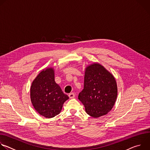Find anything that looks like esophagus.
Listing matches in <instances>:
<instances>
[{"label": "esophagus", "mask_w": 150, "mask_h": 150, "mask_svg": "<svg viewBox=\"0 0 150 150\" xmlns=\"http://www.w3.org/2000/svg\"><path fill=\"white\" fill-rule=\"evenodd\" d=\"M75 94L73 93H71L70 94H69V97L70 98H74L75 97Z\"/></svg>", "instance_id": "1"}]
</instances>
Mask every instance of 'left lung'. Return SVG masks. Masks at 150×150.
Segmentation results:
<instances>
[{"instance_id":"obj_1","label":"left lung","mask_w":150,"mask_h":150,"mask_svg":"<svg viewBox=\"0 0 150 150\" xmlns=\"http://www.w3.org/2000/svg\"><path fill=\"white\" fill-rule=\"evenodd\" d=\"M117 95L113 75L100 64L94 63L85 69L83 89L78 99L85 112L93 117L108 114L113 108Z\"/></svg>"}]
</instances>
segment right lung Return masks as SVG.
Returning a JSON list of instances; mask_svg holds the SVG:
<instances>
[{
	"mask_svg": "<svg viewBox=\"0 0 150 150\" xmlns=\"http://www.w3.org/2000/svg\"><path fill=\"white\" fill-rule=\"evenodd\" d=\"M31 103L41 116L52 118L59 115L69 97L54 81L52 68L42 70L33 81L30 88Z\"/></svg>",
	"mask_w": 150,
	"mask_h": 150,
	"instance_id": "1",
	"label": "right lung"
}]
</instances>
